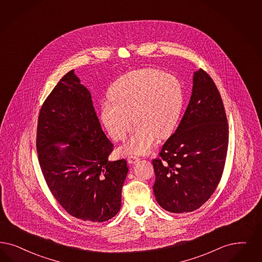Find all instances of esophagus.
<instances>
[{
    "instance_id": "obj_1",
    "label": "esophagus",
    "mask_w": 262,
    "mask_h": 262,
    "mask_svg": "<svg viewBox=\"0 0 262 262\" xmlns=\"http://www.w3.org/2000/svg\"><path fill=\"white\" fill-rule=\"evenodd\" d=\"M140 159L138 158V157H136V156H129L128 158H127V162L128 163H136L139 161Z\"/></svg>"
}]
</instances>
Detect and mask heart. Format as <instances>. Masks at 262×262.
Segmentation results:
<instances>
[{"instance_id":"heart-1","label":"heart","mask_w":262,"mask_h":262,"mask_svg":"<svg viewBox=\"0 0 262 262\" xmlns=\"http://www.w3.org/2000/svg\"><path fill=\"white\" fill-rule=\"evenodd\" d=\"M108 97L111 102L101 105V120L111 137L124 140L135 124L137 126L130 139L119 149L122 155L148 153L157 138L170 136L184 104L179 79L154 69L121 76L111 85Z\"/></svg>"}]
</instances>
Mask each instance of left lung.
Instances as JSON below:
<instances>
[{
    "label": "left lung",
    "mask_w": 262,
    "mask_h": 262,
    "mask_svg": "<svg viewBox=\"0 0 262 262\" xmlns=\"http://www.w3.org/2000/svg\"><path fill=\"white\" fill-rule=\"evenodd\" d=\"M228 147L226 110L207 72H194L189 105L176 132L154 159V193L171 213L201 207L221 181Z\"/></svg>",
    "instance_id": "8db88e82"
}]
</instances>
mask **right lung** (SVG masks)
<instances>
[{"label":"right lung","instance_id":"obj_1","mask_svg":"<svg viewBox=\"0 0 262 262\" xmlns=\"http://www.w3.org/2000/svg\"><path fill=\"white\" fill-rule=\"evenodd\" d=\"M58 143L68 146H54ZM36 151L49 190L70 215L102 223L120 211L126 160L108 161L113 144L101 129L90 92L73 71L63 75L40 108Z\"/></svg>","mask_w":262,"mask_h":262}]
</instances>
